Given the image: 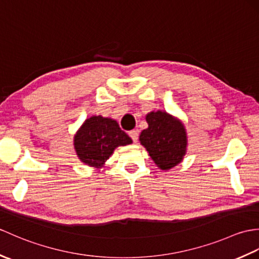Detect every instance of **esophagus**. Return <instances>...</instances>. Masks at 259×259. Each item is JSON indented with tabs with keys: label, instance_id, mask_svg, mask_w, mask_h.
<instances>
[{
	"label": "esophagus",
	"instance_id": "obj_1",
	"mask_svg": "<svg viewBox=\"0 0 259 259\" xmlns=\"http://www.w3.org/2000/svg\"><path fill=\"white\" fill-rule=\"evenodd\" d=\"M129 136H130V138L133 139L134 142H137V140H138V131L131 130V131H129Z\"/></svg>",
	"mask_w": 259,
	"mask_h": 259
}]
</instances>
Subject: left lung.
I'll use <instances>...</instances> for the list:
<instances>
[{"label": "left lung", "mask_w": 259, "mask_h": 259, "mask_svg": "<svg viewBox=\"0 0 259 259\" xmlns=\"http://www.w3.org/2000/svg\"><path fill=\"white\" fill-rule=\"evenodd\" d=\"M149 126L140 135V142L152 160L162 170L175 167L186 153L187 137L184 125L166 112L147 114Z\"/></svg>", "instance_id": "obj_1"}]
</instances>
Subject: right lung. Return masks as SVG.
I'll use <instances>...</instances> for the list:
<instances>
[{"instance_id": "obj_1", "label": "right lung", "mask_w": 259, "mask_h": 259, "mask_svg": "<svg viewBox=\"0 0 259 259\" xmlns=\"http://www.w3.org/2000/svg\"><path fill=\"white\" fill-rule=\"evenodd\" d=\"M133 142L115 120L96 115L85 120L74 136V148L82 162L100 167L118 146Z\"/></svg>"}]
</instances>
